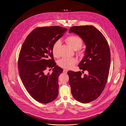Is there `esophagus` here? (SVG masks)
Masks as SVG:
<instances>
[{"mask_svg":"<svg viewBox=\"0 0 126 126\" xmlns=\"http://www.w3.org/2000/svg\"><path fill=\"white\" fill-rule=\"evenodd\" d=\"M67 72H68V70H66V69H64V70H63V73H67Z\"/></svg>","mask_w":126,"mask_h":126,"instance_id":"1","label":"esophagus"}]
</instances>
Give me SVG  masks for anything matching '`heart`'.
Returning <instances> with one entry per match:
<instances>
[{
  "instance_id": "b5f03b06",
  "label": "heart",
  "mask_w": 126,
  "mask_h": 126,
  "mask_svg": "<svg viewBox=\"0 0 126 126\" xmlns=\"http://www.w3.org/2000/svg\"><path fill=\"white\" fill-rule=\"evenodd\" d=\"M66 42L67 44L69 46V47L74 50H78L79 53L82 55L84 53V51L82 50H79L82 45V40L80 37L76 35H70L68 36L66 39ZM61 44V41L58 40L55 41L53 45L52 48V52L54 56L57 57L59 56L58 49L59 47ZM77 60L74 58H63L58 61V65L65 69H71L77 63Z\"/></svg>"
}]
</instances>
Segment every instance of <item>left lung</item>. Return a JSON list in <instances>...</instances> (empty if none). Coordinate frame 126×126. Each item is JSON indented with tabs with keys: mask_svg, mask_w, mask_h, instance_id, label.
<instances>
[{
	"mask_svg": "<svg viewBox=\"0 0 126 126\" xmlns=\"http://www.w3.org/2000/svg\"><path fill=\"white\" fill-rule=\"evenodd\" d=\"M69 32L78 35L84 42L85 55L78 66L89 72L82 76L80 71L68 72L71 94L78 101L88 103L100 95L106 84L111 60L109 46L102 33L93 26H73Z\"/></svg>",
	"mask_w": 126,
	"mask_h": 126,
	"instance_id": "1",
	"label": "left lung"
}]
</instances>
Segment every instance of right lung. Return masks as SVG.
Returning a JSON list of instances; mask_svg holds the SVG:
<instances>
[{
    "instance_id": "obj_1",
    "label": "right lung",
    "mask_w": 126,
    "mask_h": 126,
    "mask_svg": "<svg viewBox=\"0 0 126 126\" xmlns=\"http://www.w3.org/2000/svg\"><path fill=\"white\" fill-rule=\"evenodd\" d=\"M67 31L59 26L37 28L27 36L21 47L18 60L21 79L30 95L40 103H50L58 95V79L63 69L56 65L52 48ZM47 67L54 68L51 74H44Z\"/></svg>"
}]
</instances>
